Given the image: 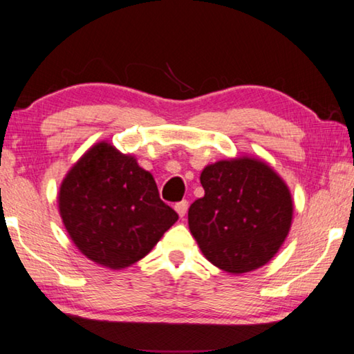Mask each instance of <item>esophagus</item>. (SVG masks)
Returning <instances> with one entry per match:
<instances>
[{"mask_svg":"<svg viewBox=\"0 0 354 354\" xmlns=\"http://www.w3.org/2000/svg\"><path fill=\"white\" fill-rule=\"evenodd\" d=\"M175 209H176V212L179 214V217L184 218V215L187 214V209H189V201H187V200H183V201L176 203Z\"/></svg>","mask_w":354,"mask_h":354,"instance_id":"34e87169","label":"esophagus"}]
</instances>
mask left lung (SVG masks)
Returning <instances> with one entry per match:
<instances>
[{"mask_svg":"<svg viewBox=\"0 0 354 354\" xmlns=\"http://www.w3.org/2000/svg\"><path fill=\"white\" fill-rule=\"evenodd\" d=\"M205 196L189 207V227L203 254L227 273H247L277 254L289 234L292 196L261 160H220L201 173Z\"/></svg>","mask_w":354,"mask_h":354,"instance_id":"1","label":"left lung"}]
</instances>
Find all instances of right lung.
Here are the masks:
<instances>
[{
	"instance_id": "obj_1",
	"label": "right lung",
	"mask_w": 354,
	"mask_h": 354,
	"mask_svg": "<svg viewBox=\"0 0 354 354\" xmlns=\"http://www.w3.org/2000/svg\"><path fill=\"white\" fill-rule=\"evenodd\" d=\"M59 211L81 253L109 268L142 259L178 220L160 200L151 173L104 142L65 176Z\"/></svg>"
}]
</instances>
